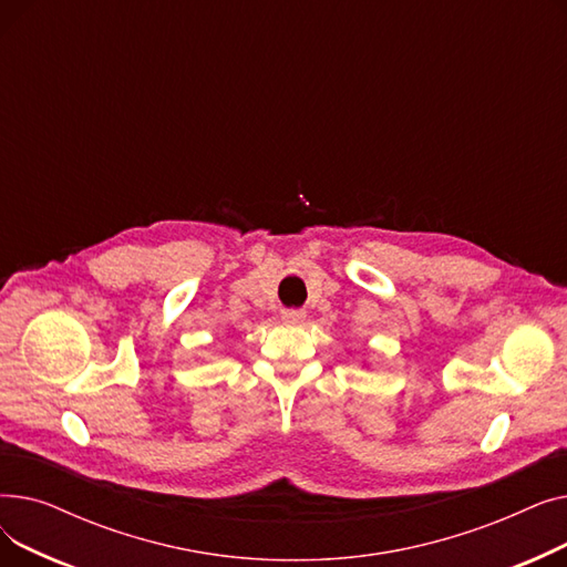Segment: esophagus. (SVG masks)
I'll return each mask as SVG.
<instances>
[{
  "label": "esophagus",
  "instance_id": "34e87169",
  "mask_svg": "<svg viewBox=\"0 0 567 567\" xmlns=\"http://www.w3.org/2000/svg\"><path fill=\"white\" fill-rule=\"evenodd\" d=\"M280 317H282V321H285V323H301V321L306 319V312H303V310H293V308H291V310H282V315H280Z\"/></svg>",
  "mask_w": 567,
  "mask_h": 567
}]
</instances>
